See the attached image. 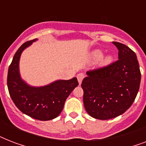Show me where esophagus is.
<instances>
[{
  "label": "esophagus",
  "mask_w": 146,
  "mask_h": 146,
  "mask_svg": "<svg viewBox=\"0 0 146 146\" xmlns=\"http://www.w3.org/2000/svg\"><path fill=\"white\" fill-rule=\"evenodd\" d=\"M76 77H77L78 82H79V83H80V84H81V82H82V80L84 79L85 74L83 73H79V74H78Z\"/></svg>",
  "instance_id": "obj_1"
}]
</instances>
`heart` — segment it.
<instances>
[{"mask_svg": "<svg viewBox=\"0 0 146 146\" xmlns=\"http://www.w3.org/2000/svg\"><path fill=\"white\" fill-rule=\"evenodd\" d=\"M102 55H103V54H102V52L101 51V50H96L92 53V58L93 60H100L101 58H102ZM110 60H111V57H107L103 60V63L107 64V63H108Z\"/></svg>", "mask_w": 146, "mask_h": 146, "instance_id": "1", "label": "heart"}]
</instances>
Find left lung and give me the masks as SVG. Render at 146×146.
I'll list each match as a JSON object with an SVG mask.
<instances>
[{
    "label": "left lung",
    "mask_w": 146,
    "mask_h": 146,
    "mask_svg": "<svg viewBox=\"0 0 146 146\" xmlns=\"http://www.w3.org/2000/svg\"><path fill=\"white\" fill-rule=\"evenodd\" d=\"M113 44L118 49L117 60L87 71L81 84L86 111L98 120H109L124 113L139 89L141 73L136 54L122 43Z\"/></svg>",
    "instance_id": "8db88e82"
}]
</instances>
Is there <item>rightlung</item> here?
I'll return each instance as SVG.
<instances>
[{
    "label": "right lung",
    "mask_w": 146,
    "mask_h": 146,
    "mask_svg": "<svg viewBox=\"0 0 146 146\" xmlns=\"http://www.w3.org/2000/svg\"><path fill=\"white\" fill-rule=\"evenodd\" d=\"M36 39L25 42L15 54L7 73V87L15 105L23 113L38 120H50L59 116L70 94L79 85L76 77L57 80L42 87L30 86L21 79L19 58L25 48Z\"/></svg>",
    "instance_id": "add662e5"
}]
</instances>
